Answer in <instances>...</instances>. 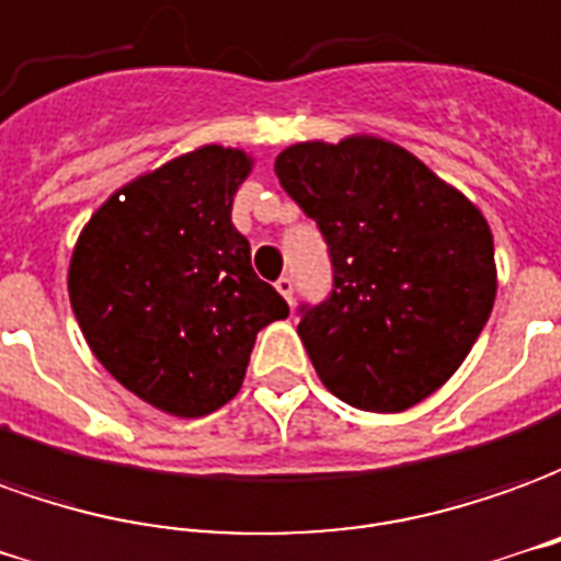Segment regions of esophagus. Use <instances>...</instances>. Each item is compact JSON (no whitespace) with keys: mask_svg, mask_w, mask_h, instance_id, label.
I'll return each instance as SVG.
<instances>
[{"mask_svg":"<svg viewBox=\"0 0 561 561\" xmlns=\"http://www.w3.org/2000/svg\"><path fill=\"white\" fill-rule=\"evenodd\" d=\"M274 287H277V293H280V296H284L289 305H293V289H296V284H293V277H289V274L277 277V284H274Z\"/></svg>","mask_w":561,"mask_h":561,"instance_id":"1","label":"esophagus"}]
</instances>
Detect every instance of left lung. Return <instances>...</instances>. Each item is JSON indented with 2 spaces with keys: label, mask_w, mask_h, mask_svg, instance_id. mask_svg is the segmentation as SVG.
<instances>
[{
  "label": "left lung",
  "mask_w": 561,
  "mask_h": 561,
  "mask_svg": "<svg viewBox=\"0 0 561 561\" xmlns=\"http://www.w3.org/2000/svg\"><path fill=\"white\" fill-rule=\"evenodd\" d=\"M274 174L329 250L332 289L299 305L323 387L396 414L432 396L486 325L495 250L483 214L380 138L287 147Z\"/></svg>",
  "instance_id": "1"
}]
</instances>
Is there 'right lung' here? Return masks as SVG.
Segmentation results:
<instances>
[{"label":"right lung","mask_w":561,"mask_h":561,"mask_svg":"<svg viewBox=\"0 0 561 561\" xmlns=\"http://www.w3.org/2000/svg\"><path fill=\"white\" fill-rule=\"evenodd\" d=\"M248 174L241 150L198 147L114 193L71 253V311L90 351L165 414L224 408L256 332L289 313L232 226Z\"/></svg>","instance_id":"right-lung-1"}]
</instances>
